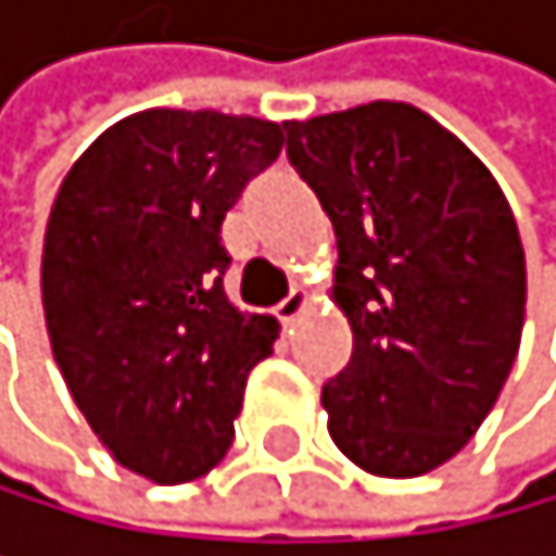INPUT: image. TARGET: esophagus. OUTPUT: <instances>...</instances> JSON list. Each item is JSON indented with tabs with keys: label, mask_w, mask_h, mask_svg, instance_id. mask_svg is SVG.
<instances>
[{
	"label": "esophagus",
	"mask_w": 556,
	"mask_h": 556,
	"mask_svg": "<svg viewBox=\"0 0 556 556\" xmlns=\"http://www.w3.org/2000/svg\"><path fill=\"white\" fill-rule=\"evenodd\" d=\"M309 302H313V295L306 289H292L289 295L278 302V316H281L285 324H295L299 316L309 309Z\"/></svg>",
	"instance_id": "esophagus-1"
}]
</instances>
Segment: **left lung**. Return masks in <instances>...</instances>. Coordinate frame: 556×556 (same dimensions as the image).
Here are the masks:
<instances>
[{"label": "left lung", "mask_w": 556, "mask_h": 556, "mask_svg": "<svg viewBox=\"0 0 556 556\" xmlns=\"http://www.w3.org/2000/svg\"><path fill=\"white\" fill-rule=\"evenodd\" d=\"M285 128L333 223L330 299L355 338L320 396L330 439L376 477H421L473 439L519 355L516 215L491 169L414 103L372 100Z\"/></svg>", "instance_id": "left-lung-1"}]
</instances>
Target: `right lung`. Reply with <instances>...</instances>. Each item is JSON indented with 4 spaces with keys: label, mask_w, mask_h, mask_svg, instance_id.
Returning <instances> with one entry per match:
<instances>
[{
    "label": "right lung",
    "mask_w": 556,
    "mask_h": 556,
    "mask_svg": "<svg viewBox=\"0 0 556 556\" xmlns=\"http://www.w3.org/2000/svg\"><path fill=\"white\" fill-rule=\"evenodd\" d=\"M281 146L278 121L149 108L103 131L54 194L40 257L54 362L108 453L156 484L229 453L247 376L281 330L223 285V218Z\"/></svg>",
    "instance_id": "obj_1"
}]
</instances>
